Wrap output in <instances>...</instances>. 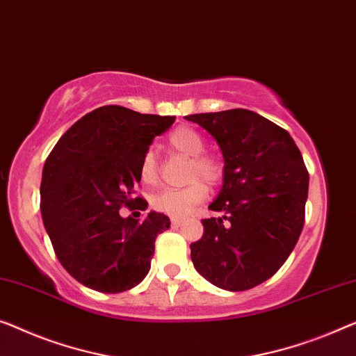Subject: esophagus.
<instances>
[{
	"instance_id": "1",
	"label": "esophagus",
	"mask_w": 356,
	"mask_h": 356,
	"mask_svg": "<svg viewBox=\"0 0 356 356\" xmlns=\"http://www.w3.org/2000/svg\"><path fill=\"white\" fill-rule=\"evenodd\" d=\"M170 221H172L173 226H181L184 223V218H175V216H173V218Z\"/></svg>"
}]
</instances>
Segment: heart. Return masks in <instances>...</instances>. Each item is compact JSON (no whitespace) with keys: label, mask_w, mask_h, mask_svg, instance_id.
Wrapping results in <instances>:
<instances>
[{"label":"heart","mask_w":356,"mask_h":356,"mask_svg":"<svg viewBox=\"0 0 356 356\" xmlns=\"http://www.w3.org/2000/svg\"><path fill=\"white\" fill-rule=\"evenodd\" d=\"M170 146L183 156L191 157L189 179L202 177L204 181L213 184L223 175L220 162L213 157L204 156L205 143L197 131L189 127H179L172 131L168 138ZM140 177L144 183L151 184L157 179V161L152 151L144 154L140 163ZM209 189L200 180L179 189H162L151 197V205L157 212L170 216H186L195 205L207 199Z\"/></svg>","instance_id":"heart-1"}]
</instances>
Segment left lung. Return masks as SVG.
I'll return each instance as SVG.
<instances>
[{"label": "left lung", "mask_w": 356, "mask_h": 356, "mask_svg": "<svg viewBox=\"0 0 356 356\" xmlns=\"http://www.w3.org/2000/svg\"><path fill=\"white\" fill-rule=\"evenodd\" d=\"M223 156V184L191 244L194 268L225 291H247L280 270L300 238L308 172L289 133L252 111L188 115Z\"/></svg>", "instance_id": "8db88e82"}]
</instances>
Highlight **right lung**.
I'll list each match as a JSON object with an SVG mask.
<instances>
[{
  "instance_id": "1",
  "label": "right lung",
  "mask_w": 356,
  "mask_h": 356,
  "mask_svg": "<svg viewBox=\"0 0 356 356\" xmlns=\"http://www.w3.org/2000/svg\"><path fill=\"white\" fill-rule=\"evenodd\" d=\"M173 122L120 106L97 107L46 159L40 188L44 229L65 271L92 291H128L151 270L154 242L170 228L168 216L149 212L140 221L118 210L147 209L146 200L133 197L140 163Z\"/></svg>"
}]
</instances>
